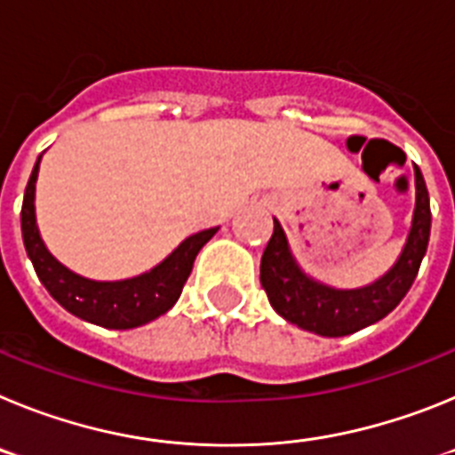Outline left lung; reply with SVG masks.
<instances>
[{"label": "left lung", "instance_id": "1", "mask_svg": "<svg viewBox=\"0 0 455 455\" xmlns=\"http://www.w3.org/2000/svg\"><path fill=\"white\" fill-rule=\"evenodd\" d=\"M431 236V200L415 166V212L403 251L387 273L357 289H335L300 268L283 225L273 219V236L259 264V280L277 315L321 337H344L387 316L415 283Z\"/></svg>", "mask_w": 455, "mask_h": 455}]
</instances>
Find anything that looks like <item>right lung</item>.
I'll return each instance as SVG.
<instances>
[{"instance_id": "right-lung-1", "label": "right lung", "mask_w": 455, "mask_h": 455, "mask_svg": "<svg viewBox=\"0 0 455 455\" xmlns=\"http://www.w3.org/2000/svg\"><path fill=\"white\" fill-rule=\"evenodd\" d=\"M38 156L22 203V239L27 255L36 268V275L50 291L56 303L66 307L70 315L88 321V323L111 328V331H130L139 328L156 316L166 315L172 305L178 303L187 277L191 275L193 262L200 248L219 232V228L196 232L187 236L164 262L150 271L127 280H91L79 273L63 267L40 236L36 225V180L40 168Z\"/></svg>"}]
</instances>
